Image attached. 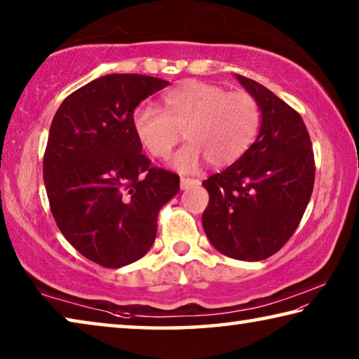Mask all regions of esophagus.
<instances>
[{
  "instance_id": "1",
  "label": "esophagus",
  "mask_w": 359,
  "mask_h": 359,
  "mask_svg": "<svg viewBox=\"0 0 359 359\" xmlns=\"http://www.w3.org/2000/svg\"><path fill=\"white\" fill-rule=\"evenodd\" d=\"M194 185H199V180L198 179H190V177H182L180 179V188L182 190H188L190 187Z\"/></svg>"
}]
</instances>
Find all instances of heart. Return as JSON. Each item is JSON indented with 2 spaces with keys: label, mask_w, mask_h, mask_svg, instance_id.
<instances>
[{
  "label": "heart",
  "mask_w": 359,
  "mask_h": 359,
  "mask_svg": "<svg viewBox=\"0 0 359 359\" xmlns=\"http://www.w3.org/2000/svg\"><path fill=\"white\" fill-rule=\"evenodd\" d=\"M261 121L258 101L247 92H228L201 81H187L163 96V112L142 106L133 114V131L154 158H166L180 141L188 142L171 158L179 171H193L203 156L209 165H233L245 154Z\"/></svg>",
  "instance_id": "1"
}]
</instances>
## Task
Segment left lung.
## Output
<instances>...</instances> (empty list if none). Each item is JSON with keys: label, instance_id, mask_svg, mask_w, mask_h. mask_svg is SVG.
<instances>
[{"label": "left lung", "instance_id": "8db88e82", "mask_svg": "<svg viewBox=\"0 0 359 359\" xmlns=\"http://www.w3.org/2000/svg\"><path fill=\"white\" fill-rule=\"evenodd\" d=\"M258 101V137L238 161L203 182L209 204L203 226L229 258L261 261L280 250L311 201L315 161L306 125L264 85L236 74Z\"/></svg>", "mask_w": 359, "mask_h": 359}]
</instances>
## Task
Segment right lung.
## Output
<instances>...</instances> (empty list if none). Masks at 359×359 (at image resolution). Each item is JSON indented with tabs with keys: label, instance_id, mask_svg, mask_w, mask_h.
Returning <instances> with one entry per match:
<instances>
[{
	"label": "right lung",
	"instance_id": "add662e5",
	"mask_svg": "<svg viewBox=\"0 0 359 359\" xmlns=\"http://www.w3.org/2000/svg\"><path fill=\"white\" fill-rule=\"evenodd\" d=\"M169 82L109 74L58 107L44 154L52 215L66 241L93 263L121 267L154 245L158 212L179 193L177 174L150 168L133 131L139 102Z\"/></svg>",
	"mask_w": 359,
	"mask_h": 359
}]
</instances>
